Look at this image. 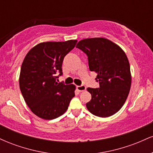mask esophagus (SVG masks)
Masks as SVG:
<instances>
[{
    "label": "esophagus",
    "instance_id": "1",
    "mask_svg": "<svg viewBox=\"0 0 153 153\" xmlns=\"http://www.w3.org/2000/svg\"><path fill=\"white\" fill-rule=\"evenodd\" d=\"M77 90H78L79 92H82V91H84L86 90V87L83 85H78V86H77Z\"/></svg>",
    "mask_w": 153,
    "mask_h": 153
}]
</instances>
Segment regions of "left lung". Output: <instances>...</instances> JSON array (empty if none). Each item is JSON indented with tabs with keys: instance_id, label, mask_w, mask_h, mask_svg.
Returning <instances> with one entry per match:
<instances>
[{
	"instance_id": "left-lung-1",
	"label": "left lung",
	"mask_w": 153,
	"mask_h": 153,
	"mask_svg": "<svg viewBox=\"0 0 153 153\" xmlns=\"http://www.w3.org/2000/svg\"><path fill=\"white\" fill-rule=\"evenodd\" d=\"M76 47L87 54L89 69L97 74L100 85L98 88H87L91 94L88 110L99 117L114 115L124 104L131 88L130 65L125 52L102 37L84 39Z\"/></svg>"
}]
</instances>
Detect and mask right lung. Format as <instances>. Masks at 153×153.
Returning a JSON list of instances; mask_svg holds the SVG:
<instances>
[{"instance_id":"obj_1","label":"right lung","mask_w":153,"mask_h":153,"mask_svg":"<svg viewBox=\"0 0 153 153\" xmlns=\"http://www.w3.org/2000/svg\"><path fill=\"white\" fill-rule=\"evenodd\" d=\"M76 43V39L41 42L24 57L19 87L26 104L39 118L50 120L60 117L75 96V85L58 83L55 75L62 74L63 59Z\"/></svg>"}]
</instances>
